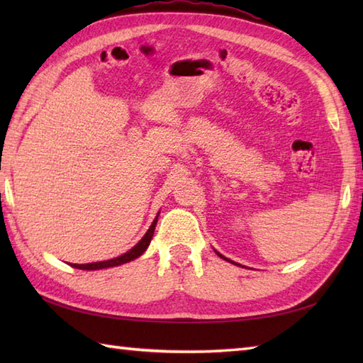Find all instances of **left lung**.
<instances>
[{
	"label": "left lung",
	"instance_id": "obj_1",
	"mask_svg": "<svg viewBox=\"0 0 363 363\" xmlns=\"http://www.w3.org/2000/svg\"><path fill=\"white\" fill-rule=\"evenodd\" d=\"M217 254H218V252H217ZM218 256H220V257H223V259H225V260H228V262H233V260H229V259H226L225 256H221V254H218ZM233 264H234V262H233ZM235 265H237V264H235Z\"/></svg>",
	"mask_w": 363,
	"mask_h": 363
}]
</instances>
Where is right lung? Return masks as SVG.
<instances>
[{"label": "right lung", "instance_id": "obj_1", "mask_svg": "<svg viewBox=\"0 0 363 363\" xmlns=\"http://www.w3.org/2000/svg\"><path fill=\"white\" fill-rule=\"evenodd\" d=\"M159 217V215H157ZM157 217L154 218L152 225L150 226V229L146 230V234L143 235V238L140 242H138L134 248H130L128 252L121 254V256L115 257V259H111V260H103V262H94V264H82V265H78V264H72V267L74 268H79V269H103V268H111V267H118V265H123L126 264V262H130L137 259L138 256H142V254L146 251V248H148V245L151 243V238H152V234H154V229H156V225H157Z\"/></svg>", "mask_w": 363, "mask_h": 363}]
</instances>
